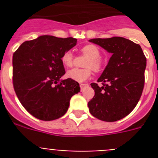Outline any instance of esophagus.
Instances as JSON below:
<instances>
[{
    "instance_id": "1",
    "label": "esophagus",
    "mask_w": 158,
    "mask_h": 158,
    "mask_svg": "<svg viewBox=\"0 0 158 158\" xmlns=\"http://www.w3.org/2000/svg\"><path fill=\"white\" fill-rule=\"evenodd\" d=\"M80 87H81V90H83L84 89H85V88L89 87V84H87V83L80 84Z\"/></svg>"
}]
</instances>
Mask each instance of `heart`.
I'll list each match as a JSON object with an SVG mask.
<instances>
[{"label": "heart", "mask_w": 158, "mask_h": 158, "mask_svg": "<svg viewBox=\"0 0 158 158\" xmlns=\"http://www.w3.org/2000/svg\"><path fill=\"white\" fill-rule=\"evenodd\" d=\"M81 52L84 54L89 57V59L87 60L85 69H73L67 72V77L72 80L77 82L85 81L91 76V68L95 71H99L101 68V62L99 59L100 57V51L96 46L93 44L85 46L82 47ZM62 62L65 66L71 67L73 65V54L70 51H66L62 56Z\"/></svg>", "instance_id": "1"}]
</instances>
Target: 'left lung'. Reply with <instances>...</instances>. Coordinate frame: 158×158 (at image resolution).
Wrapping results in <instances>:
<instances>
[{"label":"left lung","mask_w":158,"mask_h":158,"mask_svg":"<svg viewBox=\"0 0 158 158\" xmlns=\"http://www.w3.org/2000/svg\"><path fill=\"white\" fill-rule=\"evenodd\" d=\"M111 53L109 62L98 78L102 86L92 83L95 96L88 103L89 111L105 122H115L129 115L142 96L146 58L140 45L123 37L93 39Z\"/></svg>","instance_id":"obj_1"}]
</instances>
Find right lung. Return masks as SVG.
Here are the masks:
<instances>
[{"label": "right lung", "instance_id": "obj_1", "mask_svg": "<svg viewBox=\"0 0 158 158\" xmlns=\"http://www.w3.org/2000/svg\"><path fill=\"white\" fill-rule=\"evenodd\" d=\"M77 39L42 35L25 41L12 56L14 90L25 109L35 118L51 121L62 117L71 97L80 92L78 82L61 80L65 73L62 54Z\"/></svg>", "mask_w": 158, "mask_h": 158}]
</instances>
